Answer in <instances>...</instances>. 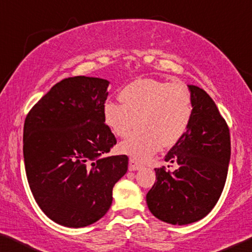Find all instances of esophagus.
<instances>
[{"instance_id": "1", "label": "esophagus", "mask_w": 252, "mask_h": 252, "mask_svg": "<svg viewBox=\"0 0 252 252\" xmlns=\"http://www.w3.org/2000/svg\"><path fill=\"white\" fill-rule=\"evenodd\" d=\"M141 167H142V165L139 162H137V159H134V158L129 159V170L130 171H138V170H140Z\"/></svg>"}]
</instances>
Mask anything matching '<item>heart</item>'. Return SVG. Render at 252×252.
<instances>
[{
  "instance_id": "heart-1",
  "label": "heart",
  "mask_w": 252,
  "mask_h": 252,
  "mask_svg": "<svg viewBox=\"0 0 252 252\" xmlns=\"http://www.w3.org/2000/svg\"><path fill=\"white\" fill-rule=\"evenodd\" d=\"M121 99L123 103H105L104 119L121 138L129 136L140 123L139 129L120 145L122 152L134 159L145 160L162 145L176 144L189 129L193 105L185 84L140 79L122 89Z\"/></svg>"
}]
</instances>
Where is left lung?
Segmentation results:
<instances>
[{
  "instance_id": "8db88e82",
  "label": "left lung",
  "mask_w": 252,
  "mask_h": 252,
  "mask_svg": "<svg viewBox=\"0 0 252 252\" xmlns=\"http://www.w3.org/2000/svg\"><path fill=\"white\" fill-rule=\"evenodd\" d=\"M188 87L192 119L185 136L165 156L179 168H155L157 181L146 196L153 215L173 225L197 222L209 214L222 194L231 157L230 130L216 104L204 89Z\"/></svg>"
}]
</instances>
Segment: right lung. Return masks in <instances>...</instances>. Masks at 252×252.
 I'll list each match as a JSON object with an SVG mask.
<instances>
[{
  "label": "right lung",
  "instance_id": "right-lung-1",
  "mask_svg": "<svg viewBox=\"0 0 252 252\" xmlns=\"http://www.w3.org/2000/svg\"><path fill=\"white\" fill-rule=\"evenodd\" d=\"M105 79H63L26 116L24 158L32 196L48 219L84 227L107 213L126 155L103 157L116 144L105 125Z\"/></svg>",
  "mask_w": 252,
  "mask_h": 252
}]
</instances>
